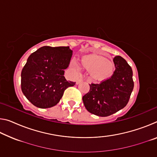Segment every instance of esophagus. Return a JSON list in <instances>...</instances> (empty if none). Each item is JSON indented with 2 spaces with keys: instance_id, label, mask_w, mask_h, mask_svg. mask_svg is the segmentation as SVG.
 Here are the masks:
<instances>
[{
  "instance_id": "obj_1",
  "label": "esophagus",
  "mask_w": 157,
  "mask_h": 157,
  "mask_svg": "<svg viewBox=\"0 0 157 157\" xmlns=\"http://www.w3.org/2000/svg\"><path fill=\"white\" fill-rule=\"evenodd\" d=\"M82 82V79H77V80H76V84H79L80 83V82Z\"/></svg>"
}]
</instances>
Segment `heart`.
Instances as JSON below:
<instances>
[{
    "instance_id": "heart-1",
    "label": "heart",
    "mask_w": 157,
    "mask_h": 157,
    "mask_svg": "<svg viewBox=\"0 0 157 157\" xmlns=\"http://www.w3.org/2000/svg\"><path fill=\"white\" fill-rule=\"evenodd\" d=\"M82 68L89 72L92 78L95 80L102 81L112 76L114 71L113 62L102 55L91 54L83 57L80 60ZM71 68L75 71H79V66L74 61L71 62Z\"/></svg>"
}]
</instances>
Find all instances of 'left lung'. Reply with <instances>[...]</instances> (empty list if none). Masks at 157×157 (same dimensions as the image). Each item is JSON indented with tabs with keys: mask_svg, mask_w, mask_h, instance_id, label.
<instances>
[{
	"mask_svg": "<svg viewBox=\"0 0 157 157\" xmlns=\"http://www.w3.org/2000/svg\"><path fill=\"white\" fill-rule=\"evenodd\" d=\"M115 71L110 78L100 84H89L90 90L82 98L87 111L106 117L123 109L134 89L132 69L121 56L113 58Z\"/></svg>",
	"mask_w": 157,
	"mask_h": 157,
	"instance_id": "1",
	"label": "left lung"
}]
</instances>
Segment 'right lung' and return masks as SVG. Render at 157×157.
I'll return each mask as SVG.
<instances>
[{"label":"right lung","mask_w":157,"mask_h":157,"mask_svg":"<svg viewBox=\"0 0 157 157\" xmlns=\"http://www.w3.org/2000/svg\"><path fill=\"white\" fill-rule=\"evenodd\" d=\"M72 55L69 46H44L29 56L21 72V90L33 105L54 107L65 90L75 84L63 76Z\"/></svg>","instance_id":"right-lung-1"}]
</instances>
